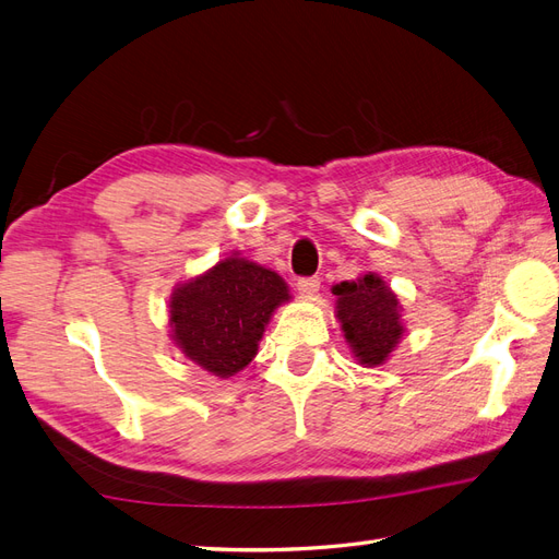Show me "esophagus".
<instances>
[{"label": "esophagus", "mask_w": 559, "mask_h": 559, "mask_svg": "<svg viewBox=\"0 0 559 559\" xmlns=\"http://www.w3.org/2000/svg\"><path fill=\"white\" fill-rule=\"evenodd\" d=\"M319 286H321L319 277H300L296 282V289L300 296H314L319 292Z\"/></svg>", "instance_id": "obj_1"}]
</instances>
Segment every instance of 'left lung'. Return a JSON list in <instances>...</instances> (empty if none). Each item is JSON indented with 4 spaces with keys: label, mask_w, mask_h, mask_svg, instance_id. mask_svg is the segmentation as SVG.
Masks as SVG:
<instances>
[{
    "label": "left lung",
    "mask_w": 559,
    "mask_h": 559,
    "mask_svg": "<svg viewBox=\"0 0 559 559\" xmlns=\"http://www.w3.org/2000/svg\"><path fill=\"white\" fill-rule=\"evenodd\" d=\"M333 294L337 296L335 312L354 357L366 366L384 364L403 335L396 294L376 273L335 284Z\"/></svg>",
    "instance_id": "8db88e82"
}]
</instances>
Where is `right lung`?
Returning a JSON list of instances; mask_svg holds the SVG:
<instances>
[{
	"instance_id": "add662e5",
	"label": "right lung",
	"mask_w": 559,
	"mask_h": 559,
	"mask_svg": "<svg viewBox=\"0 0 559 559\" xmlns=\"http://www.w3.org/2000/svg\"><path fill=\"white\" fill-rule=\"evenodd\" d=\"M289 298V286L273 270L238 257L224 259L175 289L173 337L202 370L230 378L257 357L270 317Z\"/></svg>"
}]
</instances>
